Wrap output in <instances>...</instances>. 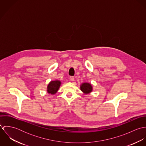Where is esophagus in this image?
I'll list each match as a JSON object with an SVG mask.
<instances>
[{
    "label": "esophagus",
    "instance_id": "34e87169",
    "mask_svg": "<svg viewBox=\"0 0 146 146\" xmlns=\"http://www.w3.org/2000/svg\"><path fill=\"white\" fill-rule=\"evenodd\" d=\"M70 80L71 81H74V76H70Z\"/></svg>",
    "mask_w": 146,
    "mask_h": 146
}]
</instances>
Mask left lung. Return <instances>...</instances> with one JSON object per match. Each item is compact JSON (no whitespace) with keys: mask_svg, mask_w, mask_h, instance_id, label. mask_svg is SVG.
Segmentation results:
<instances>
[{"mask_svg":"<svg viewBox=\"0 0 146 146\" xmlns=\"http://www.w3.org/2000/svg\"><path fill=\"white\" fill-rule=\"evenodd\" d=\"M80 89L84 93L88 94L92 91V86L90 84L85 83L80 86Z\"/></svg>","mask_w":146,"mask_h":146,"instance_id":"8db88e82","label":"left lung"}]
</instances>
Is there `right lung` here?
<instances>
[{
  "label": "right lung",
  "instance_id": "1",
  "mask_svg": "<svg viewBox=\"0 0 146 146\" xmlns=\"http://www.w3.org/2000/svg\"><path fill=\"white\" fill-rule=\"evenodd\" d=\"M61 85V82L58 80L50 82L47 87V92L49 94H54L58 91Z\"/></svg>",
  "mask_w": 146,
  "mask_h": 146
}]
</instances>
